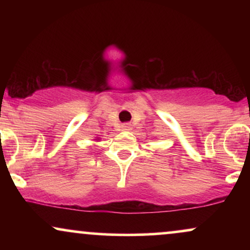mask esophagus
Returning a JSON list of instances; mask_svg holds the SVG:
<instances>
[{"label": "esophagus", "mask_w": 250, "mask_h": 250, "mask_svg": "<svg viewBox=\"0 0 250 250\" xmlns=\"http://www.w3.org/2000/svg\"><path fill=\"white\" fill-rule=\"evenodd\" d=\"M129 128H130V125H129V123H125V125H122L123 130H128Z\"/></svg>", "instance_id": "esophagus-1"}]
</instances>
